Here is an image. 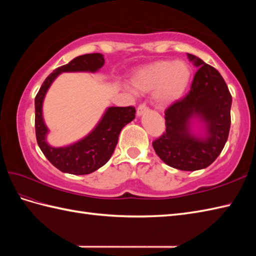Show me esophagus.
I'll list each match as a JSON object with an SVG mask.
<instances>
[{"label": "esophagus", "mask_w": 256, "mask_h": 256, "mask_svg": "<svg viewBox=\"0 0 256 256\" xmlns=\"http://www.w3.org/2000/svg\"><path fill=\"white\" fill-rule=\"evenodd\" d=\"M150 110L148 108V106H146V104L145 103H143V104H140L138 106V111H136V114H138V116H142L143 113H145V112H148Z\"/></svg>", "instance_id": "1"}]
</instances>
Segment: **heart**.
<instances>
[{"mask_svg": "<svg viewBox=\"0 0 256 256\" xmlns=\"http://www.w3.org/2000/svg\"><path fill=\"white\" fill-rule=\"evenodd\" d=\"M190 78L192 72L184 62H157L138 72L133 84L142 92L154 90L157 104L168 106L182 96Z\"/></svg>", "mask_w": 256, "mask_h": 256, "instance_id": "heart-1", "label": "heart"}]
</instances>
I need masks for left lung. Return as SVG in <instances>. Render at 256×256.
<instances>
[{
  "label": "left lung",
  "mask_w": 256,
  "mask_h": 256,
  "mask_svg": "<svg viewBox=\"0 0 256 256\" xmlns=\"http://www.w3.org/2000/svg\"><path fill=\"white\" fill-rule=\"evenodd\" d=\"M187 55L198 70L188 94L165 110L166 132L154 140L153 148L168 166L194 172L211 165L224 150L230 132L232 96L218 70ZM194 116L206 123V139L190 134L188 123Z\"/></svg>",
  "instance_id": "obj_1"
}]
</instances>
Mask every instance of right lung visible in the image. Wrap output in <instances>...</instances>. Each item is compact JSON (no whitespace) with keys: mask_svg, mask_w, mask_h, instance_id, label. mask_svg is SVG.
Listing matches in <instances>:
<instances>
[{"mask_svg":"<svg viewBox=\"0 0 256 256\" xmlns=\"http://www.w3.org/2000/svg\"><path fill=\"white\" fill-rule=\"evenodd\" d=\"M103 64H104V58L102 54H86L76 57L67 64L54 70L45 79L36 94L35 132L37 144L46 158L62 172L72 174V175H86L99 170L111 158L122 128L135 118V108L132 106H111L108 108L94 131L79 142L66 148H52L46 143L48 130L42 120V106L46 92L52 81L62 72H94L103 66Z\"/></svg>","mask_w":256,"mask_h":256,"instance_id":"1","label":"right lung"}]
</instances>
